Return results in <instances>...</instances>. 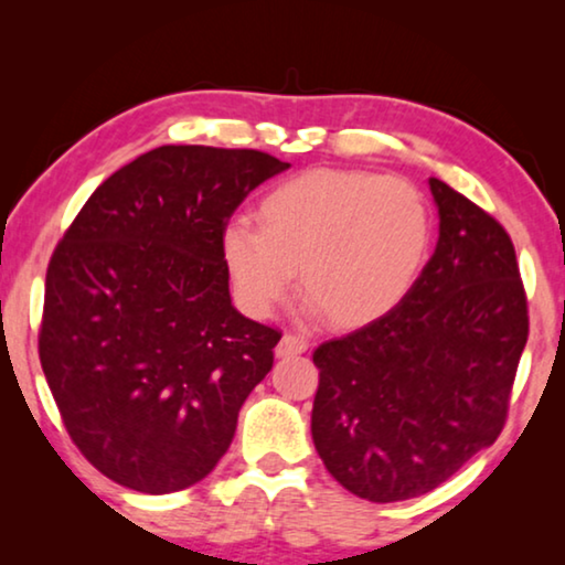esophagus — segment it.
I'll return each instance as SVG.
<instances>
[{
  "label": "esophagus",
  "instance_id": "esophagus-1",
  "mask_svg": "<svg viewBox=\"0 0 565 565\" xmlns=\"http://www.w3.org/2000/svg\"><path fill=\"white\" fill-rule=\"evenodd\" d=\"M308 350V339L300 334H282L277 344V358H292V354H303Z\"/></svg>",
  "mask_w": 565,
  "mask_h": 565
}]
</instances>
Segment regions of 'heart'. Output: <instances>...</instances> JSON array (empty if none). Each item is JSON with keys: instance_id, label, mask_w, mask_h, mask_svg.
<instances>
[{"instance_id": "heart-1", "label": "heart", "mask_w": 565, "mask_h": 565, "mask_svg": "<svg viewBox=\"0 0 565 565\" xmlns=\"http://www.w3.org/2000/svg\"><path fill=\"white\" fill-rule=\"evenodd\" d=\"M259 226L231 221L221 254L236 298L265 319L290 296L300 269L306 313L339 329L367 327L404 303L431 246L427 200L412 182L319 169L275 184Z\"/></svg>"}]
</instances>
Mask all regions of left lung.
<instances>
[{"label": "left lung", "mask_w": 565, "mask_h": 565, "mask_svg": "<svg viewBox=\"0 0 565 565\" xmlns=\"http://www.w3.org/2000/svg\"><path fill=\"white\" fill-rule=\"evenodd\" d=\"M435 254L404 303L313 352L311 435L354 497H422L497 443L527 344V298L497 218L429 180Z\"/></svg>", "instance_id": "left-lung-1"}]
</instances>
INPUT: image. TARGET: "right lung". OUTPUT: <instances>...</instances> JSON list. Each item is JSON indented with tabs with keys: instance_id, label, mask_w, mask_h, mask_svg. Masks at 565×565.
I'll use <instances>...</instances> for the list:
<instances>
[{
	"instance_id": "right-lung-1",
	"label": "right lung",
	"mask_w": 565,
	"mask_h": 565,
	"mask_svg": "<svg viewBox=\"0 0 565 565\" xmlns=\"http://www.w3.org/2000/svg\"><path fill=\"white\" fill-rule=\"evenodd\" d=\"M288 167L159 146L107 177L58 242L38 352L68 437L110 481L182 491L226 455L282 334L231 306L221 234Z\"/></svg>"
}]
</instances>
